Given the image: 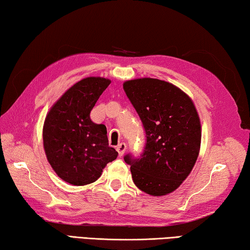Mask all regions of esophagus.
<instances>
[{"mask_svg": "<svg viewBox=\"0 0 250 250\" xmlns=\"http://www.w3.org/2000/svg\"><path fill=\"white\" fill-rule=\"evenodd\" d=\"M116 150H117V152H118V156L122 157L123 155H124V152H125V150H126V144L121 143L120 145H118V146L116 147Z\"/></svg>", "mask_w": 250, "mask_h": 250, "instance_id": "obj_1", "label": "esophagus"}]
</instances>
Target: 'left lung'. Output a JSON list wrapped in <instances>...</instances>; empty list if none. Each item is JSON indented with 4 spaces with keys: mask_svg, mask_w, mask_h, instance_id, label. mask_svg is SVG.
<instances>
[{
    "mask_svg": "<svg viewBox=\"0 0 250 250\" xmlns=\"http://www.w3.org/2000/svg\"><path fill=\"white\" fill-rule=\"evenodd\" d=\"M145 130L138 157L124 156L134 183L150 195H166L189 176L199 156L201 124L191 99L158 79H136L123 85Z\"/></svg>",
    "mask_w": 250,
    "mask_h": 250,
    "instance_id": "left-lung-1",
    "label": "left lung"
}]
</instances>
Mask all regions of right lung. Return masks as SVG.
<instances>
[{"label":"right lung","instance_id":"right-lung-1","mask_svg":"<svg viewBox=\"0 0 250 250\" xmlns=\"http://www.w3.org/2000/svg\"><path fill=\"white\" fill-rule=\"evenodd\" d=\"M111 81L90 77L72 85L51 107L43 124V148L56 173L73 186L98 180L103 168L116 159L108 146L106 127L90 113Z\"/></svg>","mask_w":250,"mask_h":250}]
</instances>
